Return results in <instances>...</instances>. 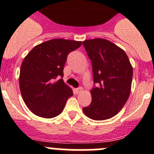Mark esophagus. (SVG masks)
<instances>
[{
  "label": "esophagus",
  "mask_w": 154,
  "mask_h": 154,
  "mask_svg": "<svg viewBox=\"0 0 154 154\" xmlns=\"http://www.w3.org/2000/svg\"><path fill=\"white\" fill-rule=\"evenodd\" d=\"M82 91V88H81V87H79V88H78V89H75V92L77 94L80 93V92H81Z\"/></svg>",
  "instance_id": "esophagus-1"
}]
</instances>
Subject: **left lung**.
Here are the masks:
<instances>
[{"label": "left lung", "instance_id": "obj_1", "mask_svg": "<svg viewBox=\"0 0 154 154\" xmlns=\"http://www.w3.org/2000/svg\"><path fill=\"white\" fill-rule=\"evenodd\" d=\"M92 65L94 83L92 103L82 109L94 120L113 117L126 104L131 92L133 67L122 48L104 38L82 42Z\"/></svg>", "mask_w": 154, "mask_h": 154}]
</instances>
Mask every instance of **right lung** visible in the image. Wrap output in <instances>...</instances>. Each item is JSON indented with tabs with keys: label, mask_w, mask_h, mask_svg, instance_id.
<instances>
[{
	"label": "right lung",
	"mask_w": 154,
	"mask_h": 154,
	"mask_svg": "<svg viewBox=\"0 0 154 154\" xmlns=\"http://www.w3.org/2000/svg\"><path fill=\"white\" fill-rule=\"evenodd\" d=\"M82 42L55 38L38 45L24 57L19 85L23 100L38 116L53 118L63 111L72 89L64 82L63 69L71 51Z\"/></svg>",
	"instance_id": "1"
}]
</instances>
